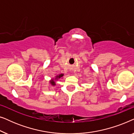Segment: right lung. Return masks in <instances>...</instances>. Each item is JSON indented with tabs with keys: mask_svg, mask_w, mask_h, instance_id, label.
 <instances>
[{
	"mask_svg": "<svg viewBox=\"0 0 134 134\" xmlns=\"http://www.w3.org/2000/svg\"><path fill=\"white\" fill-rule=\"evenodd\" d=\"M63 75H64L63 74H60L59 75H58V76H57L55 78V80H58V79L62 77L63 76ZM50 83H51V84L52 86L55 85V80H54V79H51V80L50 81Z\"/></svg>",
	"mask_w": 134,
	"mask_h": 134,
	"instance_id": "obj_1",
	"label": "right lung"
}]
</instances>
